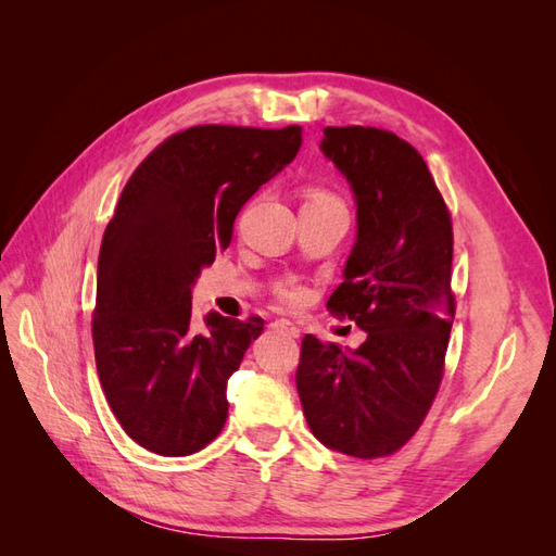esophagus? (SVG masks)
<instances>
[{
    "mask_svg": "<svg viewBox=\"0 0 556 556\" xmlns=\"http://www.w3.org/2000/svg\"><path fill=\"white\" fill-rule=\"evenodd\" d=\"M276 327H278V329H282L285 333H290L292 339H299V333H301V329L292 323V319H285V317L276 319Z\"/></svg>",
    "mask_w": 556,
    "mask_h": 556,
    "instance_id": "obj_1",
    "label": "esophagus"
}]
</instances>
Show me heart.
Returning a JSON list of instances; mask_svg holds the SVG:
<instances>
[{"label": "heart", "instance_id": "obj_1", "mask_svg": "<svg viewBox=\"0 0 556 556\" xmlns=\"http://www.w3.org/2000/svg\"><path fill=\"white\" fill-rule=\"evenodd\" d=\"M308 201H315V204H339V201H336V197H331L329 192H323V190L311 192ZM285 299L296 301V299H299V292H285Z\"/></svg>", "mask_w": 556, "mask_h": 556}]
</instances>
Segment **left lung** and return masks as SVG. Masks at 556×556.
Returning <instances> with one entry per match:
<instances>
[{
  "label": "left lung",
  "instance_id": "left-lung-1",
  "mask_svg": "<svg viewBox=\"0 0 556 556\" xmlns=\"http://www.w3.org/2000/svg\"><path fill=\"white\" fill-rule=\"evenodd\" d=\"M323 155L348 180L357 237L327 308L366 331L359 348L301 343L296 392L315 439L376 459L422 425L454 319L452 223L427 162L396 134L327 127Z\"/></svg>",
  "mask_w": 556,
  "mask_h": 556
}]
</instances>
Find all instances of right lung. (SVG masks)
I'll return each mask as SVG.
<instances>
[{
    "label": "right lung",
    "mask_w": 556,
    "mask_h": 556,
    "mask_svg": "<svg viewBox=\"0 0 556 556\" xmlns=\"http://www.w3.org/2000/svg\"><path fill=\"white\" fill-rule=\"evenodd\" d=\"M301 127L199 125L155 148L104 231L92 319L102 390L131 441L162 457L206 447L227 419V380L262 317L192 319V288L233 220L301 148Z\"/></svg>",
    "instance_id": "1"
}]
</instances>
